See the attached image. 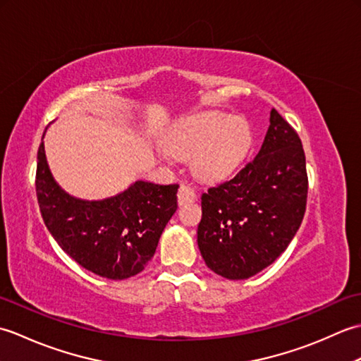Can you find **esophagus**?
<instances>
[{
	"label": "esophagus",
	"instance_id": "34e87169",
	"mask_svg": "<svg viewBox=\"0 0 361 361\" xmlns=\"http://www.w3.org/2000/svg\"><path fill=\"white\" fill-rule=\"evenodd\" d=\"M176 197H178V204H186V203H192L195 200V192L192 188L189 186H185L181 185L180 189H178V194H176Z\"/></svg>",
	"mask_w": 361,
	"mask_h": 361
}]
</instances>
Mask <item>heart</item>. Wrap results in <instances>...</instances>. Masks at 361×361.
I'll list each match as a JSON object with an SVG mask.
<instances>
[{
  "instance_id": "1",
  "label": "heart",
  "mask_w": 361,
  "mask_h": 361,
  "mask_svg": "<svg viewBox=\"0 0 361 361\" xmlns=\"http://www.w3.org/2000/svg\"><path fill=\"white\" fill-rule=\"evenodd\" d=\"M251 140V128L245 119L202 113L183 121L167 136L164 149L175 158L190 157V167L198 178L219 181L242 164Z\"/></svg>"
}]
</instances>
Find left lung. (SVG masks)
<instances>
[{
	"mask_svg": "<svg viewBox=\"0 0 361 361\" xmlns=\"http://www.w3.org/2000/svg\"><path fill=\"white\" fill-rule=\"evenodd\" d=\"M307 188L301 140L273 109L256 158L202 195L197 242L206 265L231 281L271 265L301 226Z\"/></svg>",
	"mask_w": 361,
	"mask_h": 361,
	"instance_id": "1",
	"label": "left lung"
}]
</instances>
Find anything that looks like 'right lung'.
Segmentation results:
<instances>
[{
    "label": "right lung",
    "mask_w": 361,
    "mask_h": 361,
    "mask_svg": "<svg viewBox=\"0 0 361 361\" xmlns=\"http://www.w3.org/2000/svg\"><path fill=\"white\" fill-rule=\"evenodd\" d=\"M35 189L44 225L60 248L85 270L121 281L141 273L155 255L176 211L178 185L140 180L114 197L82 200L54 180L42 141Z\"/></svg>",
    "instance_id": "right-lung-1"
}]
</instances>
